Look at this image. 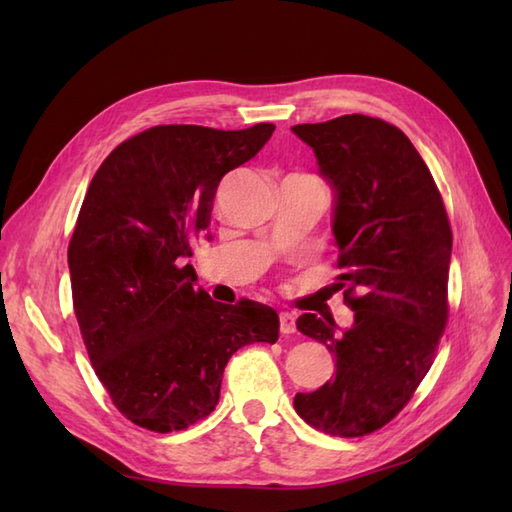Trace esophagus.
I'll return each mask as SVG.
<instances>
[{
  "label": "esophagus",
  "instance_id": "esophagus-1",
  "mask_svg": "<svg viewBox=\"0 0 512 512\" xmlns=\"http://www.w3.org/2000/svg\"><path fill=\"white\" fill-rule=\"evenodd\" d=\"M280 331L284 335H290V333L297 331V320H294L292 314H288V312L280 314Z\"/></svg>",
  "mask_w": 512,
  "mask_h": 512
}]
</instances>
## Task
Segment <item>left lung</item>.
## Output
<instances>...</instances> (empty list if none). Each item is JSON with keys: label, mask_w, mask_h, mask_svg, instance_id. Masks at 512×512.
I'll return each instance as SVG.
<instances>
[{"label": "left lung", "mask_w": 512, "mask_h": 512, "mask_svg": "<svg viewBox=\"0 0 512 512\" xmlns=\"http://www.w3.org/2000/svg\"><path fill=\"white\" fill-rule=\"evenodd\" d=\"M333 190V237L354 322L303 314L297 329L335 356V378L297 393L316 429L359 438L384 427L427 376L446 327L453 235L427 164L399 128L367 115L292 126Z\"/></svg>", "instance_id": "left-lung-1"}]
</instances>
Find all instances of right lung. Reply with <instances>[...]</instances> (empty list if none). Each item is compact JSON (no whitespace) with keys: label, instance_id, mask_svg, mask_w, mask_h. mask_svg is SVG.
<instances>
[{"label":"right lung","instance_id":"add662e5","mask_svg":"<svg viewBox=\"0 0 512 512\" xmlns=\"http://www.w3.org/2000/svg\"><path fill=\"white\" fill-rule=\"evenodd\" d=\"M273 130L149 128L113 149L89 183L68 247L74 314L96 376L138 427L194 425L218 406L230 356L280 337L275 309L213 301L181 265L207 232L222 177Z\"/></svg>","mask_w":512,"mask_h":512}]
</instances>
